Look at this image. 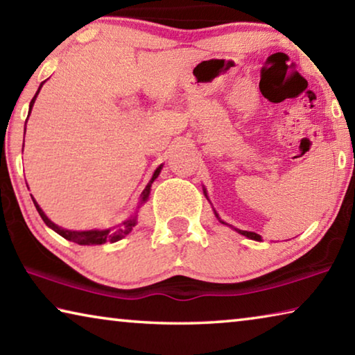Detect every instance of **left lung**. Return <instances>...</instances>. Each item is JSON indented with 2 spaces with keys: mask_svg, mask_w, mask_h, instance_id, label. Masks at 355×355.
Here are the masks:
<instances>
[{
  "mask_svg": "<svg viewBox=\"0 0 355 355\" xmlns=\"http://www.w3.org/2000/svg\"><path fill=\"white\" fill-rule=\"evenodd\" d=\"M203 192H205V191H203ZM205 196H207V192H205ZM214 214H216V218H218L219 219V216H218V213H216L214 211ZM220 220V219H219ZM222 222V224H225V222L224 220H220ZM227 225V224H225ZM235 230L238 232V233H241V235H244V236H248V238H250V239H254V241H261V236L260 235H257V233L255 232H248V230H239V228H235Z\"/></svg>",
  "mask_w": 355,
  "mask_h": 355,
  "instance_id": "left-lung-1",
  "label": "left lung"
}]
</instances>
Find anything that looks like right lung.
<instances>
[{"instance_id":"right-lung-1","label":"right lung","mask_w":355,"mask_h":355,"mask_svg":"<svg viewBox=\"0 0 355 355\" xmlns=\"http://www.w3.org/2000/svg\"><path fill=\"white\" fill-rule=\"evenodd\" d=\"M45 83V81H44ZM44 83H40V86H39V91L35 92V95H34V98L31 100V103H29V112H31V110H33V105H34V101H35V98H37V95H39V92H40V89H42V86H44ZM29 116V114H28ZM28 120V119H26ZM25 131H26V128H25ZM161 167H163V164H161L158 169H156L155 172H153V177H152V180H150L148 182V184L146 186V189L142 191V194H141V203H139V207L142 205V203H146L147 200H148V194H150V188H152V183L155 182L156 178H158V175H159V172H161ZM33 202H34V205H35V209H37L39 211V214H40V218L44 219V222L45 224L51 228V230H55L58 235H61L62 238H65V239H69V241H73V243H76V244H80V245H95V244H105L106 241H111V243H116V241H119V239H122L125 235H128V233L133 230V227L136 225V216H131V218L128 219V220H125L122 225H119V227H114V228H107V230H86V232H75V230H65V228H62V227H59V225H56L55 222H51L50 219L46 218V214L42 211V208L39 207V203L35 202L34 199H33ZM137 207V208H139Z\"/></svg>"}]
</instances>
